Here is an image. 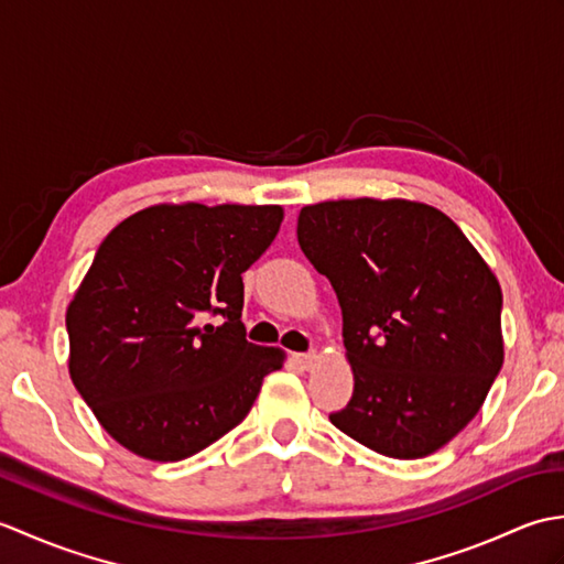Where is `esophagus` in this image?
I'll use <instances>...</instances> for the list:
<instances>
[{"instance_id": "obj_1", "label": "esophagus", "mask_w": 564, "mask_h": 564, "mask_svg": "<svg viewBox=\"0 0 564 564\" xmlns=\"http://www.w3.org/2000/svg\"><path fill=\"white\" fill-rule=\"evenodd\" d=\"M319 358V354L317 351H307V354H293V361L301 366L303 370H310L315 366V361Z\"/></svg>"}]
</instances>
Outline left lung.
Listing matches in <instances>:
<instances>
[{
	"label": "left lung",
	"mask_w": 564,
	"mask_h": 564,
	"mask_svg": "<svg viewBox=\"0 0 564 564\" xmlns=\"http://www.w3.org/2000/svg\"><path fill=\"white\" fill-rule=\"evenodd\" d=\"M297 245L339 297L354 394L329 422L388 458L436 453L505 364L501 289L448 215L404 198L305 206Z\"/></svg>",
	"instance_id": "left-lung-1"
}]
</instances>
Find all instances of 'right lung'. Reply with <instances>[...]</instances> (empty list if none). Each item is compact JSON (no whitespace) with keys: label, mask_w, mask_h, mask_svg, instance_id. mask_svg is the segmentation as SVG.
<instances>
[{"label":"right lung","mask_w":564,"mask_h":564,"mask_svg":"<svg viewBox=\"0 0 564 564\" xmlns=\"http://www.w3.org/2000/svg\"><path fill=\"white\" fill-rule=\"evenodd\" d=\"M281 220V206L160 203L104 239L67 307L69 378L123 448L158 463L208 448L283 366L239 319L242 273Z\"/></svg>","instance_id":"obj_1"}]
</instances>
